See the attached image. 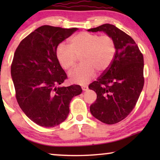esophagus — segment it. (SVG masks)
<instances>
[{"instance_id": "1", "label": "esophagus", "mask_w": 160, "mask_h": 160, "mask_svg": "<svg viewBox=\"0 0 160 160\" xmlns=\"http://www.w3.org/2000/svg\"><path fill=\"white\" fill-rule=\"evenodd\" d=\"M82 89L83 91H87V89H88V86H87V85H82Z\"/></svg>"}]
</instances>
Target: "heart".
Wrapping results in <instances>:
<instances>
[{
    "instance_id": "b5f03b06",
    "label": "heart",
    "mask_w": 160,
    "mask_h": 160,
    "mask_svg": "<svg viewBox=\"0 0 160 160\" xmlns=\"http://www.w3.org/2000/svg\"><path fill=\"white\" fill-rule=\"evenodd\" d=\"M70 47L58 45L56 57L65 70H71L81 58V64L69 74L70 79L76 84H84L95 75L106 71L110 67L117 51L115 40L109 35L82 32L72 37Z\"/></svg>"
}]
</instances>
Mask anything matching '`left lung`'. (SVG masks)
<instances>
[{
  "label": "left lung",
  "mask_w": 160,
  "mask_h": 160,
  "mask_svg": "<svg viewBox=\"0 0 160 160\" xmlns=\"http://www.w3.org/2000/svg\"><path fill=\"white\" fill-rule=\"evenodd\" d=\"M88 31H103L115 40L117 51L110 67L89 85L97 94L89 109L94 117L105 124L118 123L135 108L143 89V54L129 35L111 24Z\"/></svg>",
  "instance_id": "8db88e82"
}]
</instances>
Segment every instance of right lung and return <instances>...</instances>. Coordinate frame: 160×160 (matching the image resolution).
<instances>
[{
    "label": "right lung",
    "instance_id": "add662e5",
    "mask_svg": "<svg viewBox=\"0 0 160 160\" xmlns=\"http://www.w3.org/2000/svg\"><path fill=\"white\" fill-rule=\"evenodd\" d=\"M77 28L43 25L22 39L14 52L11 74L19 107L39 126L53 128L65 121L79 85L59 87L67 75L56 57L58 45Z\"/></svg>",
    "mask_w": 160,
    "mask_h": 160
}]
</instances>
